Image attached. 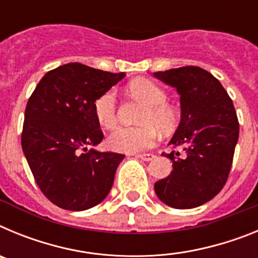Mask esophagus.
Listing matches in <instances>:
<instances>
[{
    "label": "esophagus",
    "instance_id": "esophagus-1",
    "mask_svg": "<svg viewBox=\"0 0 258 258\" xmlns=\"http://www.w3.org/2000/svg\"><path fill=\"white\" fill-rule=\"evenodd\" d=\"M138 157H140V159H142L143 161H151L152 159L155 157V155L154 154H140L138 155Z\"/></svg>",
    "mask_w": 258,
    "mask_h": 258
}]
</instances>
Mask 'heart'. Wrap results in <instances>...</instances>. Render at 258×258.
I'll list each match as a JSON object with an SVG mask.
<instances>
[{"instance_id":"1","label":"heart","mask_w":258,"mask_h":258,"mask_svg":"<svg viewBox=\"0 0 258 258\" xmlns=\"http://www.w3.org/2000/svg\"><path fill=\"white\" fill-rule=\"evenodd\" d=\"M132 97L145 103L140 117L142 125L138 126H118L107 138V145L113 151L137 152L150 149L156 142L157 131H170L177 122L178 112L174 106L166 102L168 94L149 79H137L127 85ZM94 115L98 124L111 129L117 122V95L109 89L95 99Z\"/></svg>"}]
</instances>
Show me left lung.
I'll use <instances>...</instances> for the list:
<instances>
[{"label": "left lung", "mask_w": 258, "mask_h": 258, "mask_svg": "<svg viewBox=\"0 0 258 258\" xmlns=\"http://www.w3.org/2000/svg\"><path fill=\"white\" fill-rule=\"evenodd\" d=\"M181 95V122L169 145L173 170L155 183L161 202L177 209L199 207L223 188L239 138L231 98L208 71L197 66L156 72ZM181 148L179 152L178 149Z\"/></svg>", "instance_id": "left-lung-1"}]
</instances>
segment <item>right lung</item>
<instances>
[{
  "mask_svg": "<svg viewBox=\"0 0 258 258\" xmlns=\"http://www.w3.org/2000/svg\"><path fill=\"white\" fill-rule=\"evenodd\" d=\"M124 77L81 63L49 71L24 113L22 149L41 192L59 208L85 211L108 195L125 155L86 149L103 140L94 102Z\"/></svg>",
  "mask_w": 258,
  "mask_h": 258,
  "instance_id": "obj_1",
  "label": "right lung"
}]
</instances>
